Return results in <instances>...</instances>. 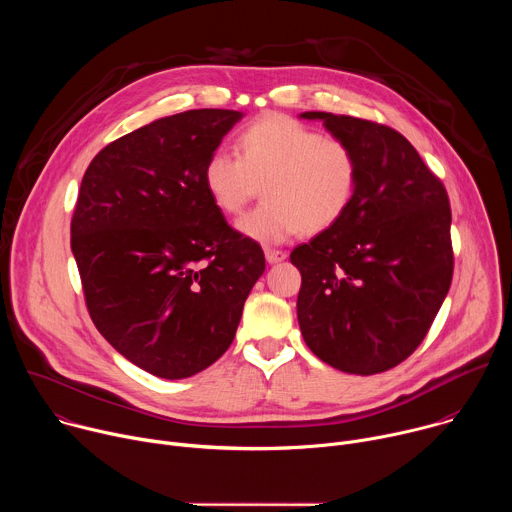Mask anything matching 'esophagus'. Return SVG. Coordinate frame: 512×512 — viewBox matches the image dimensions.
I'll list each match as a JSON object with an SVG mask.
<instances>
[{
    "mask_svg": "<svg viewBox=\"0 0 512 512\" xmlns=\"http://www.w3.org/2000/svg\"><path fill=\"white\" fill-rule=\"evenodd\" d=\"M285 257H287V253L281 251V249H265V259H267V263H279V261H283Z\"/></svg>",
    "mask_w": 512,
    "mask_h": 512,
    "instance_id": "1",
    "label": "esophagus"
}]
</instances>
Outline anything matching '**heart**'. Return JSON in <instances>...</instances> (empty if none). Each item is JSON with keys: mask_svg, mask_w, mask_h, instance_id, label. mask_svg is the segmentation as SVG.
<instances>
[{"mask_svg": "<svg viewBox=\"0 0 512 512\" xmlns=\"http://www.w3.org/2000/svg\"><path fill=\"white\" fill-rule=\"evenodd\" d=\"M237 156L216 150L202 168L212 204L239 214L259 192L265 202L237 221L243 237L275 245L298 233L318 235L348 212L360 180V160L340 137L281 113L259 117L241 129Z\"/></svg>", "mask_w": 512, "mask_h": 512, "instance_id": "1", "label": "heart"}]
</instances>
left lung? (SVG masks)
I'll return each mask as SVG.
<instances>
[{"label": "left lung", "mask_w": 512, "mask_h": 512, "mask_svg": "<svg viewBox=\"0 0 512 512\" xmlns=\"http://www.w3.org/2000/svg\"><path fill=\"white\" fill-rule=\"evenodd\" d=\"M302 117L352 145L360 180L340 221L289 255L302 273L300 330L330 367L385 373L423 342L448 296L450 198L399 131L324 111Z\"/></svg>", "instance_id": "8db88e82"}]
</instances>
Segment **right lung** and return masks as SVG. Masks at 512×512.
<instances>
[{
    "label": "right lung",
    "mask_w": 512,
    "mask_h": 512,
    "mask_svg": "<svg viewBox=\"0 0 512 512\" xmlns=\"http://www.w3.org/2000/svg\"><path fill=\"white\" fill-rule=\"evenodd\" d=\"M243 117L194 109L143 125L89 164L70 223L85 302L105 340L160 379L192 377L231 346L261 247L235 231L202 182Z\"/></svg>",
    "instance_id": "1"
}]
</instances>
